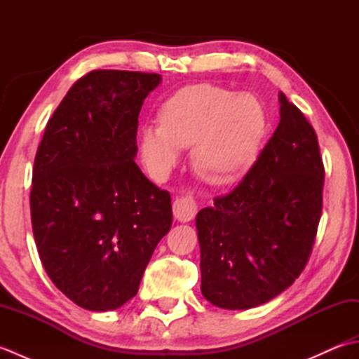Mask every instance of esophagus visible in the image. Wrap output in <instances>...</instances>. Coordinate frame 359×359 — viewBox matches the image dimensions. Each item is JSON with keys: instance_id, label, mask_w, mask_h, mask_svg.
Returning a JSON list of instances; mask_svg holds the SVG:
<instances>
[{"instance_id": "34e87169", "label": "esophagus", "mask_w": 359, "mask_h": 359, "mask_svg": "<svg viewBox=\"0 0 359 359\" xmlns=\"http://www.w3.org/2000/svg\"><path fill=\"white\" fill-rule=\"evenodd\" d=\"M197 210H199V203L191 196H182L177 197L172 203V211L174 217L179 220V222H189L194 216Z\"/></svg>"}]
</instances>
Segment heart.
<instances>
[{
  "mask_svg": "<svg viewBox=\"0 0 359 359\" xmlns=\"http://www.w3.org/2000/svg\"><path fill=\"white\" fill-rule=\"evenodd\" d=\"M158 118L139 137L142 162L157 180L177 163L180 148L193 147L194 171L211 184H225L255 162L266 131V114L256 97L215 85L177 90Z\"/></svg>",
  "mask_w": 359,
  "mask_h": 359,
  "instance_id": "1",
  "label": "heart"
}]
</instances>
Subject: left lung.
Masks as SVG:
<instances>
[{
	"mask_svg": "<svg viewBox=\"0 0 359 359\" xmlns=\"http://www.w3.org/2000/svg\"><path fill=\"white\" fill-rule=\"evenodd\" d=\"M279 102L280 121L256 162L196 217L202 294L220 309L276 297L299 278L315 245L325 177L318 135L282 93Z\"/></svg>",
	"mask_w": 359,
	"mask_h": 359,
	"instance_id": "8db88e82",
	"label": "left lung"
}]
</instances>
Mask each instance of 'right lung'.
<instances>
[{
    "label": "right lung",
    "mask_w": 359,
    "mask_h": 359,
    "mask_svg": "<svg viewBox=\"0 0 359 359\" xmlns=\"http://www.w3.org/2000/svg\"><path fill=\"white\" fill-rule=\"evenodd\" d=\"M158 74L97 69L52 114L34 160L30 217L46 273L79 307L114 310L139 292L172 225L171 196L134 162Z\"/></svg>",
    "instance_id": "obj_1"
}]
</instances>
